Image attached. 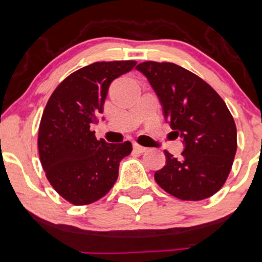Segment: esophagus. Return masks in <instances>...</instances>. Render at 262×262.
Returning a JSON list of instances; mask_svg holds the SVG:
<instances>
[{"label": "esophagus", "instance_id": "esophagus-1", "mask_svg": "<svg viewBox=\"0 0 262 262\" xmlns=\"http://www.w3.org/2000/svg\"><path fill=\"white\" fill-rule=\"evenodd\" d=\"M133 149L136 150V152H138V153L147 152V148L142 147V145H139V144H133Z\"/></svg>", "mask_w": 262, "mask_h": 262}]
</instances>
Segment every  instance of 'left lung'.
<instances>
[{"label": "left lung", "instance_id": "1", "mask_svg": "<svg viewBox=\"0 0 262 262\" xmlns=\"http://www.w3.org/2000/svg\"><path fill=\"white\" fill-rule=\"evenodd\" d=\"M149 81L176 137L184 149L180 159L166 154V166L154 173L157 183L183 201L213 196L227 180L237 149V132L222 98L196 74L173 62L137 66Z\"/></svg>", "mask_w": 262, "mask_h": 262}]
</instances>
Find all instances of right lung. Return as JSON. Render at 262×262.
I'll list each match as a JSON object with an SVG mask.
<instances>
[{"label": "right lung", "mask_w": 262, "mask_h": 262, "mask_svg": "<svg viewBox=\"0 0 262 262\" xmlns=\"http://www.w3.org/2000/svg\"><path fill=\"white\" fill-rule=\"evenodd\" d=\"M137 62H94L70 74L54 90L38 128V154L55 191L76 206L100 200L117 182L119 163L132 143L110 144L95 138L92 124L103 113L114 79Z\"/></svg>", "instance_id": "right-lung-1"}]
</instances>
